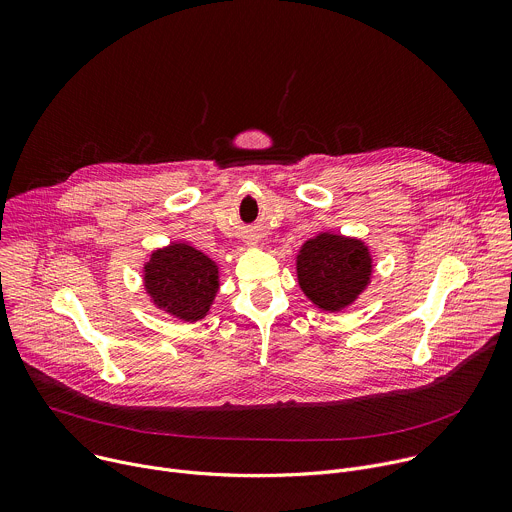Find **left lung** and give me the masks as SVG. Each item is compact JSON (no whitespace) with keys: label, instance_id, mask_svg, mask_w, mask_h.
Here are the masks:
<instances>
[{"label":"left lung","instance_id":"1","mask_svg":"<svg viewBox=\"0 0 512 512\" xmlns=\"http://www.w3.org/2000/svg\"><path fill=\"white\" fill-rule=\"evenodd\" d=\"M373 262L365 242L331 232L304 242L296 256L298 286L321 311L339 313L367 288Z\"/></svg>","mask_w":512,"mask_h":512}]
</instances>
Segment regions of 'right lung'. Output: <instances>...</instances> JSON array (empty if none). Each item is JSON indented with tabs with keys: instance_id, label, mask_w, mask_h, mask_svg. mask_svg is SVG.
<instances>
[{
	"instance_id": "add662e5",
	"label": "right lung",
	"mask_w": 512,
	"mask_h": 512,
	"mask_svg": "<svg viewBox=\"0 0 512 512\" xmlns=\"http://www.w3.org/2000/svg\"><path fill=\"white\" fill-rule=\"evenodd\" d=\"M145 290L171 317L195 323L208 315L220 288L218 264L189 244H169L151 254L143 270Z\"/></svg>"
}]
</instances>
